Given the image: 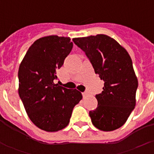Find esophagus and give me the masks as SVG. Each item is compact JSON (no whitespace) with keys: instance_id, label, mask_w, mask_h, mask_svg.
Listing matches in <instances>:
<instances>
[{"instance_id":"obj_1","label":"esophagus","mask_w":154,"mask_h":154,"mask_svg":"<svg viewBox=\"0 0 154 154\" xmlns=\"http://www.w3.org/2000/svg\"><path fill=\"white\" fill-rule=\"evenodd\" d=\"M82 94H83V97H86L87 95H88V93L86 92V91H85V92H83L82 93Z\"/></svg>"}]
</instances>
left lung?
Masks as SVG:
<instances>
[{
	"label": "left lung",
	"instance_id": "1",
	"mask_svg": "<svg viewBox=\"0 0 154 154\" xmlns=\"http://www.w3.org/2000/svg\"><path fill=\"white\" fill-rule=\"evenodd\" d=\"M91 62L95 74L104 81L96 94L97 107L89 112L93 125L103 131L123 126L136 106L138 80L127 51L103 34L73 38Z\"/></svg>",
	"mask_w": 154,
	"mask_h": 154
}]
</instances>
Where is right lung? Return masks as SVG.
<instances>
[{
    "instance_id": "1",
    "label": "right lung",
    "mask_w": 154,
    "mask_h": 154,
    "mask_svg": "<svg viewBox=\"0 0 154 154\" xmlns=\"http://www.w3.org/2000/svg\"><path fill=\"white\" fill-rule=\"evenodd\" d=\"M69 37L48 35L34 42L18 69V94L31 122L47 132L68 126L74 107L83 96L54 83L58 69L70 54Z\"/></svg>"
}]
</instances>
